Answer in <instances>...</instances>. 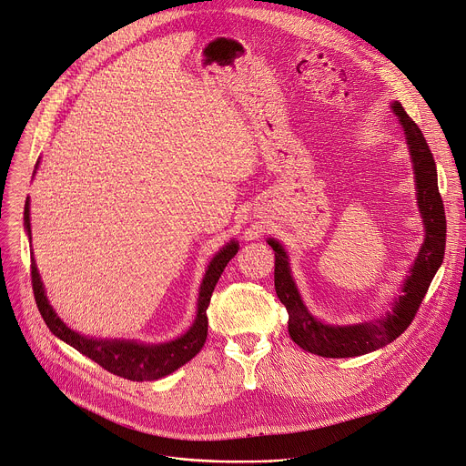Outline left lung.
Returning a JSON list of instances; mask_svg holds the SVG:
<instances>
[{
	"label": "left lung",
	"mask_w": 466,
	"mask_h": 466,
	"mask_svg": "<svg viewBox=\"0 0 466 466\" xmlns=\"http://www.w3.org/2000/svg\"><path fill=\"white\" fill-rule=\"evenodd\" d=\"M403 128L416 180V200L426 227V238L418 257L410 266L409 277L401 286V293L392 307L373 321L357 325H327L316 319L305 307L301 293L295 286L289 271L284 247L269 238L268 243L275 250V289L280 303L288 310V332L291 340L309 353L327 359H348L371 353L394 342L410 325L424 301L428 288L442 264L446 247V216L437 184V165L433 154L420 132L416 122L405 113L400 102L390 106Z\"/></svg>",
	"instance_id": "obj_1"
}]
</instances>
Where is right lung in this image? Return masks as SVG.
Listing matches in <instances>:
<instances>
[{
  "mask_svg": "<svg viewBox=\"0 0 466 466\" xmlns=\"http://www.w3.org/2000/svg\"><path fill=\"white\" fill-rule=\"evenodd\" d=\"M38 165V161H36ZM24 225L25 232L31 239V223H29V198L24 206ZM239 245L238 241L227 243L218 255L211 258L208 271L202 279L198 301H197V318L189 330L182 334L177 340H171L167 344H141L136 340H100V338H89L83 336L70 327H66L61 318L52 309L45 286H42L35 258H31V284L35 301L38 307V312L42 319L46 321L48 329L61 338L63 342L77 350L81 355L89 357L96 364H100L104 370L120 375L130 380H156L168 373H173L180 366H184L187 360H191L204 346L208 336V316L206 310L209 307L211 293L225 271L227 264L236 257Z\"/></svg>",
  "mask_w": 466,
  "mask_h": 466,
  "instance_id": "1",
  "label": "right lung"
}]
</instances>
